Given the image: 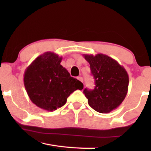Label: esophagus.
Masks as SVG:
<instances>
[{"instance_id":"esophagus-1","label":"esophagus","mask_w":151,"mask_h":151,"mask_svg":"<svg viewBox=\"0 0 151 151\" xmlns=\"http://www.w3.org/2000/svg\"><path fill=\"white\" fill-rule=\"evenodd\" d=\"M77 79L79 80L80 82H82V83H83V78H82L81 77V76H78V77L77 78Z\"/></svg>"}]
</instances>
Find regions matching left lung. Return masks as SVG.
Here are the masks:
<instances>
[{
	"mask_svg": "<svg viewBox=\"0 0 151 151\" xmlns=\"http://www.w3.org/2000/svg\"><path fill=\"white\" fill-rule=\"evenodd\" d=\"M89 63L96 87L85 88L84 93L89 106L101 113H110L122 104L127 96L129 75L124 67L108 55L84 54Z\"/></svg>",
	"mask_w": 151,
	"mask_h": 151,
	"instance_id": "left-lung-1",
	"label": "left lung"
}]
</instances>
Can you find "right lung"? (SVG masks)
<instances>
[{
    "instance_id": "obj_1",
    "label": "right lung",
    "mask_w": 151,
    "mask_h": 151,
    "mask_svg": "<svg viewBox=\"0 0 151 151\" xmlns=\"http://www.w3.org/2000/svg\"><path fill=\"white\" fill-rule=\"evenodd\" d=\"M63 58L53 52L37 57L24 73V85L32 102L39 108L53 111L63 106L74 91L83 84L60 65Z\"/></svg>"
}]
</instances>
